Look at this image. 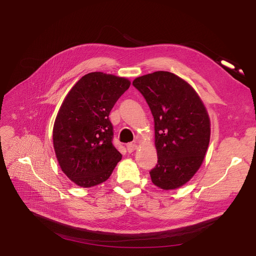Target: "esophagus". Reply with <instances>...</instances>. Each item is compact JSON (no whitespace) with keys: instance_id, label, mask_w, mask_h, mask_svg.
I'll use <instances>...</instances> for the list:
<instances>
[{"instance_id":"1","label":"esophagus","mask_w":256,"mask_h":256,"mask_svg":"<svg viewBox=\"0 0 256 256\" xmlns=\"http://www.w3.org/2000/svg\"><path fill=\"white\" fill-rule=\"evenodd\" d=\"M137 144H135V143H128V145H126V150H128V152H130V154H132V152H135L136 150H137Z\"/></svg>"}]
</instances>
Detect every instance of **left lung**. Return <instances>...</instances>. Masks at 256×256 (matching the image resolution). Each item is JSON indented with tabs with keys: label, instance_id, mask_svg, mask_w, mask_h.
<instances>
[{
	"label": "left lung",
	"instance_id": "obj_1",
	"mask_svg": "<svg viewBox=\"0 0 256 256\" xmlns=\"http://www.w3.org/2000/svg\"><path fill=\"white\" fill-rule=\"evenodd\" d=\"M154 116L158 164L150 172L154 186L178 189L202 165L210 138V120L196 90L178 76L154 72L132 80Z\"/></svg>",
	"mask_w": 256,
	"mask_h": 256
}]
</instances>
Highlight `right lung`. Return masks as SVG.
I'll list each match as a JSON object with an SVG mask.
<instances>
[{"label": "right lung", "instance_id": "obj_1", "mask_svg": "<svg viewBox=\"0 0 256 256\" xmlns=\"http://www.w3.org/2000/svg\"><path fill=\"white\" fill-rule=\"evenodd\" d=\"M130 86L126 78L96 72L80 78L65 96L52 144L61 170L78 186L106 182L122 158L112 143L109 114Z\"/></svg>", "mask_w": 256, "mask_h": 256}]
</instances>
